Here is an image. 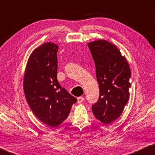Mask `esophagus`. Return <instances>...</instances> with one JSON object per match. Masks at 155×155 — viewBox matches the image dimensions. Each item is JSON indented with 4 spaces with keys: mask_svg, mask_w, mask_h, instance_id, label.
Wrapping results in <instances>:
<instances>
[{
    "mask_svg": "<svg viewBox=\"0 0 155 155\" xmlns=\"http://www.w3.org/2000/svg\"><path fill=\"white\" fill-rule=\"evenodd\" d=\"M84 98L83 97H79L77 98V100H78V104H80V103H82L83 101H84Z\"/></svg>",
    "mask_w": 155,
    "mask_h": 155,
    "instance_id": "1",
    "label": "esophagus"
}]
</instances>
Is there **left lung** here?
<instances>
[{
	"label": "left lung",
	"mask_w": 155,
	"mask_h": 155,
	"mask_svg": "<svg viewBox=\"0 0 155 155\" xmlns=\"http://www.w3.org/2000/svg\"><path fill=\"white\" fill-rule=\"evenodd\" d=\"M95 61L100 95L92 111L100 122L109 124L119 117L129 99L131 72L126 58L116 45L105 39L88 43Z\"/></svg>",
	"instance_id": "8db88e82"
}]
</instances>
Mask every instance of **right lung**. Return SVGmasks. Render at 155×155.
Instances as JSON below:
<instances>
[{
    "label": "right lung",
    "mask_w": 155,
    "mask_h": 155,
    "mask_svg": "<svg viewBox=\"0 0 155 155\" xmlns=\"http://www.w3.org/2000/svg\"><path fill=\"white\" fill-rule=\"evenodd\" d=\"M58 45L46 42L32 51L24 74L23 89L33 113L48 126L61 124L77 101L57 80Z\"/></svg>",
    "instance_id": "right-lung-1"
}]
</instances>
